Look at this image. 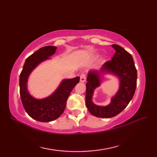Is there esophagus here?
Returning a JSON list of instances; mask_svg holds the SVG:
<instances>
[{
	"label": "esophagus",
	"mask_w": 157,
	"mask_h": 157,
	"mask_svg": "<svg viewBox=\"0 0 157 157\" xmlns=\"http://www.w3.org/2000/svg\"><path fill=\"white\" fill-rule=\"evenodd\" d=\"M86 81V75L84 73H82L81 75H80V82L84 83Z\"/></svg>",
	"instance_id": "1"
}]
</instances>
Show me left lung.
Segmentation results:
<instances>
[{
	"label": "left lung",
	"mask_w": 157,
	"mask_h": 157,
	"mask_svg": "<svg viewBox=\"0 0 157 157\" xmlns=\"http://www.w3.org/2000/svg\"><path fill=\"white\" fill-rule=\"evenodd\" d=\"M115 50L111 61L106 62L99 70H90L87 76L86 105L89 112L95 117L111 118L123 111L134 96L137 84V70L132 56L121 46L112 45ZM106 74L116 76L119 79L118 91L106 106H100L92 102L94 90L101 84V78Z\"/></svg>",
	"instance_id": "1"
}]
</instances>
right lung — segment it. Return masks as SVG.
Wrapping results in <instances>:
<instances>
[{
	"instance_id": "right-lung-1",
	"label": "right lung",
	"mask_w": 157,
	"mask_h": 157,
	"mask_svg": "<svg viewBox=\"0 0 157 157\" xmlns=\"http://www.w3.org/2000/svg\"><path fill=\"white\" fill-rule=\"evenodd\" d=\"M56 49L55 46H47L33 53L25 60L19 76L20 96L25 111L40 122L54 121L62 115L70 93L79 82V77L63 79L55 92L44 98H36L30 94L28 89L29 76L40 63L51 59Z\"/></svg>"
}]
</instances>
